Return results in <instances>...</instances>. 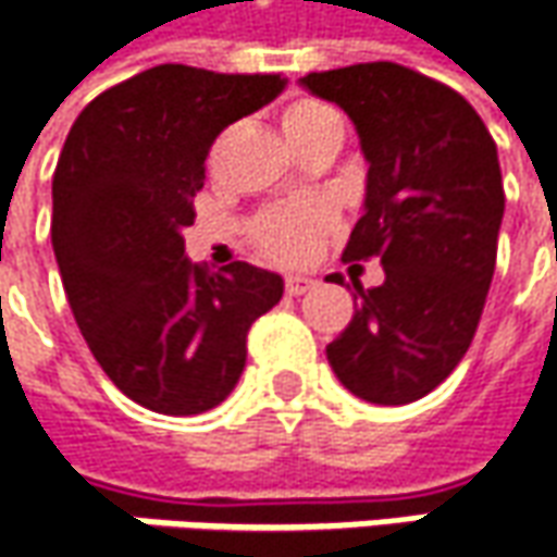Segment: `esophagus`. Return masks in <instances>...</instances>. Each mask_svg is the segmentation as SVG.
<instances>
[{"mask_svg": "<svg viewBox=\"0 0 557 557\" xmlns=\"http://www.w3.org/2000/svg\"><path fill=\"white\" fill-rule=\"evenodd\" d=\"M311 286H314V280L302 277V274L286 277V293H289V296H302V293H308Z\"/></svg>", "mask_w": 557, "mask_h": 557, "instance_id": "obj_1", "label": "esophagus"}]
</instances>
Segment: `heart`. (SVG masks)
Masks as SVG:
<instances>
[{
	"label": "heart",
	"mask_w": 557,
	"mask_h": 557,
	"mask_svg": "<svg viewBox=\"0 0 557 557\" xmlns=\"http://www.w3.org/2000/svg\"><path fill=\"white\" fill-rule=\"evenodd\" d=\"M280 127L289 139V146H299L321 131L343 127V121L324 102L296 99L280 114ZM330 221H333L330 208L318 206V202H305V206L274 208V211L261 214L255 221L252 233L261 252L277 258V261H286V264H299V261H308L318 252L324 233L330 231Z\"/></svg>",
	"instance_id": "1"
}]
</instances>
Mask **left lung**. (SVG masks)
<instances>
[{
	"label": "left lung",
	"instance_id": "8db88e82",
	"mask_svg": "<svg viewBox=\"0 0 557 557\" xmlns=\"http://www.w3.org/2000/svg\"><path fill=\"white\" fill-rule=\"evenodd\" d=\"M299 84L355 124L368 181L343 255L380 258L386 274L355 286L358 308L326 361L358 399H423L465 358L493 283L505 214L496 143L465 96L393 61Z\"/></svg>",
	"mask_w": 557,
	"mask_h": 557
}]
</instances>
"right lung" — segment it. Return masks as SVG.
I'll list each match as a JSON object with an SVG mask.
<instances>
[{"label": "right lung", "instance_id": "obj_1", "mask_svg": "<svg viewBox=\"0 0 557 557\" xmlns=\"http://www.w3.org/2000/svg\"><path fill=\"white\" fill-rule=\"evenodd\" d=\"M280 74L158 64L96 96L52 177V249L74 321L109 380L158 414L221 405L246 368V333L283 277L183 255L206 156L227 124L286 89Z\"/></svg>", "mask_w": 557, "mask_h": 557}]
</instances>
